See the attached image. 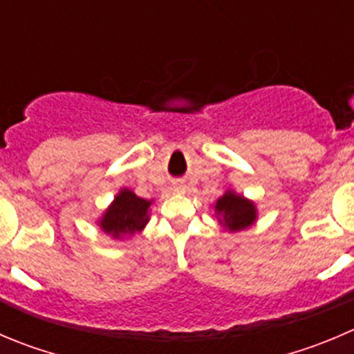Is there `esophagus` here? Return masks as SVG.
I'll return each mask as SVG.
<instances>
[{"label": "esophagus", "mask_w": 354, "mask_h": 354, "mask_svg": "<svg viewBox=\"0 0 354 354\" xmlns=\"http://www.w3.org/2000/svg\"><path fill=\"white\" fill-rule=\"evenodd\" d=\"M174 188H176L178 192H183V190H185V185H180V183H176V187H174Z\"/></svg>", "instance_id": "esophagus-1"}]
</instances>
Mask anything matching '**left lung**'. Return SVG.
I'll list each match as a JSON object with an SVG mask.
<instances>
[{
  "mask_svg": "<svg viewBox=\"0 0 354 354\" xmlns=\"http://www.w3.org/2000/svg\"><path fill=\"white\" fill-rule=\"evenodd\" d=\"M216 214L218 221L230 232H239L247 228L256 219V207L252 202L245 201L242 195H235L233 192H226L216 202Z\"/></svg>",
  "mask_w": 354,
  "mask_h": 354,
  "instance_id": "8db88e82",
  "label": "left lung"
}]
</instances>
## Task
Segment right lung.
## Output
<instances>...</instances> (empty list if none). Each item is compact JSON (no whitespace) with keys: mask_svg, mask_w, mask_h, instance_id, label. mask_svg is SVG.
<instances>
[{"mask_svg":"<svg viewBox=\"0 0 354 354\" xmlns=\"http://www.w3.org/2000/svg\"><path fill=\"white\" fill-rule=\"evenodd\" d=\"M149 201L136 197L131 190L124 188L107 209L100 226L112 236L135 235L149 221Z\"/></svg>","mask_w":354,"mask_h":354,"instance_id":"obj_1","label":"right lung"}]
</instances>
